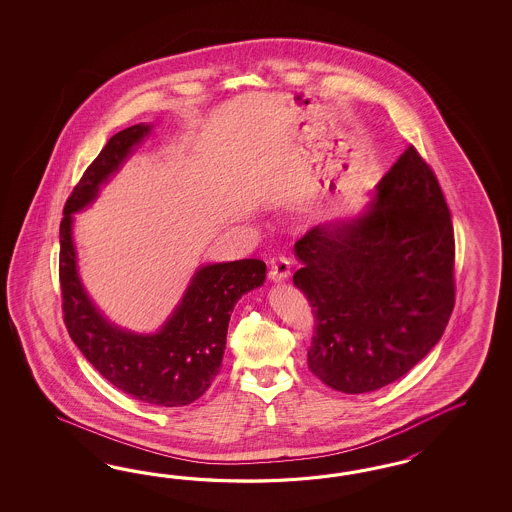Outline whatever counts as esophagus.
<instances>
[{
	"label": "esophagus",
	"instance_id": "34e87169",
	"mask_svg": "<svg viewBox=\"0 0 512 512\" xmlns=\"http://www.w3.org/2000/svg\"><path fill=\"white\" fill-rule=\"evenodd\" d=\"M291 274V261L287 257H276L272 263H270V270H268V278L272 281H283V279L289 278Z\"/></svg>",
	"mask_w": 512,
	"mask_h": 512
}]
</instances>
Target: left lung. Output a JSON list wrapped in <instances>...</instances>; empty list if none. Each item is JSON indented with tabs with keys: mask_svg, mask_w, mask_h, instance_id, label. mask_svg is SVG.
Masks as SVG:
<instances>
[{
	"mask_svg": "<svg viewBox=\"0 0 512 512\" xmlns=\"http://www.w3.org/2000/svg\"><path fill=\"white\" fill-rule=\"evenodd\" d=\"M295 251L293 281L315 315L308 368L328 387H387L443 336L456 291L454 229L415 146L381 178L364 216L313 227Z\"/></svg>",
	"mask_w": 512,
	"mask_h": 512,
	"instance_id": "obj_1",
	"label": "left lung"
}]
</instances>
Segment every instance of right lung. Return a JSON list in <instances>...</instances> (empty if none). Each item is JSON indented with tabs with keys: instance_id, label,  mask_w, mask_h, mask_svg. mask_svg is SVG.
I'll use <instances>...</instances> for the list:
<instances>
[{
	"instance_id": "right-lung-1",
	"label": "right lung",
	"mask_w": 512,
	"mask_h": 512,
	"mask_svg": "<svg viewBox=\"0 0 512 512\" xmlns=\"http://www.w3.org/2000/svg\"><path fill=\"white\" fill-rule=\"evenodd\" d=\"M150 129L137 124L116 133L65 202L60 223L63 323L82 355L114 387L140 402L180 407L201 398L216 379L234 304L263 285L266 264L242 259L202 266L180 306L155 334L127 332L95 310L78 279L73 214L97 197L99 186L120 169Z\"/></svg>"
}]
</instances>
